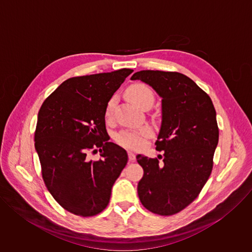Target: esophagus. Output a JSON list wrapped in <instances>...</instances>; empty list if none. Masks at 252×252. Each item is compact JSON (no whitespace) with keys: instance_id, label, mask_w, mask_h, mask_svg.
Wrapping results in <instances>:
<instances>
[{"instance_id":"obj_1","label":"esophagus","mask_w":252,"mask_h":252,"mask_svg":"<svg viewBox=\"0 0 252 252\" xmlns=\"http://www.w3.org/2000/svg\"><path fill=\"white\" fill-rule=\"evenodd\" d=\"M134 159H135V156H134V154L132 153V152H128V160H129V162H133L134 161Z\"/></svg>"}]
</instances>
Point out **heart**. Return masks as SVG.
I'll return each instance as SVG.
<instances>
[{"label":"heart","instance_id":"obj_1","mask_svg":"<svg viewBox=\"0 0 252 252\" xmlns=\"http://www.w3.org/2000/svg\"><path fill=\"white\" fill-rule=\"evenodd\" d=\"M127 96L136 105L143 107L148 103H153L155 100V95L153 91L146 85L135 84L132 85L127 90ZM117 102V97L114 95L106 102L104 109L105 120H111L114 114V109ZM151 134V129L149 127H143L140 130H123L121 131L116 140L120 146L131 149L139 150L145 146V136Z\"/></svg>","mask_w":252,"mask_h":252}]
</instances>
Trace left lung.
Segmentation results:
<instances>
[{
	"label": "left lung",
	"mask_w": 252,
	"mask_h": 252,
	"mask_svg": "<svg viewBox=\"0 0 252 252\" xmlns=\"http://www.w3.org/2000/svg\"><path fill=\"white\" fill-rule=\"evenodd\" d=\"M130 80L149 84L162 97L156 145L163 156H136L143 168L138 197L153 213L172 215L189 206L209 178L220 136L217 113L209 95L177 71L140 70Z\"/></svg>",
	"instance_id": "8db88e82"
}]
</instances>
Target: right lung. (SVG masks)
<instances>
[{
  "label": "right lung",
  "instance_id": "1",
  "mask_svg": "<svg viewBox=\"0 0 252 252\" xmlns=\"http://www.w3.org/2000/svg\"><path fill=\"white\" fill-rule=\"evenodd\" d=\"M133 71L70 78L43 102L34 131L44 183L65 210L88 218L110 202L112 188L127 163L126 152L109 141L104 109L115 92ZM98 148L101 158L87 154Z\"/></svg>",
  "mask_w": 252,
  "mask_h": 252
}]
</instances>
